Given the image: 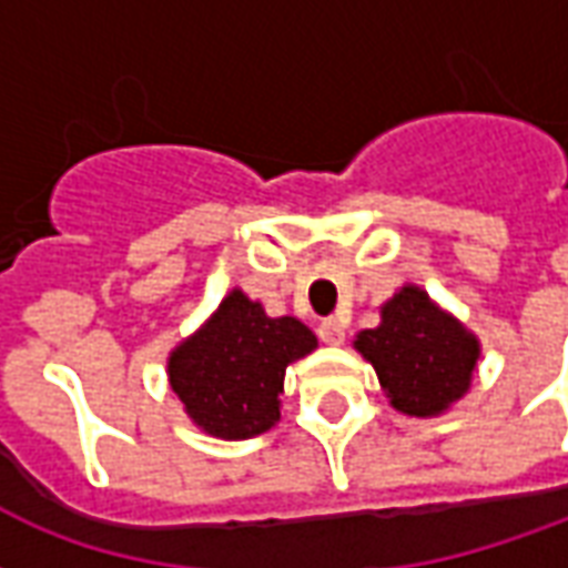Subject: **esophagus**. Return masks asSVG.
Returning <instances> with one entry per match:
<instances>
[{
	"instance_id": "1",
	"label": "esophagus",
	"mask_w": 568,
	"mask_h": 568,
	"mask_svg": "<svg viewBox=\"0 0 568 568\" xmlns=\"http://www.w3.org/2000/svg\"><path fill=\"white\" fill-rule=\"evenodd\" d=\"M317 335H321L324 345H342V342H345V324L335 321V317H326V321H321V326H317Z\"/></svg>"
}]
</instances>
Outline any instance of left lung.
<instances>
[{
  "label": "left lung",
  "instance_id": "8db88e82",
  "mask_svg": "<svg viewBox=\"0 0 568 568\" xmlns=\"http://www.w3.org/2000/svg\"><path fill=\"white\" fill-rule=\"evenodd\" d=\"M354 347L375 366L393 408L412 417L448 412L481 357L478 338L415 284L384 302L381 324L363 329Z\"/></svg>",
  "mask_w": 568,
  "mask_h": 568
}]
</instances>
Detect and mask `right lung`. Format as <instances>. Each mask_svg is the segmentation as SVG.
<instances>
[{"label": "right lung", "mask_w": 568, "mask_h": 568, "mask_svg": "<svg viewBox=\"0 0 568 568\" xmlns=\"http://www.w3.org/2000/svg\"><path fill=\"white\" fill-rule=\"evenodd\" d=\"M317 347L296 317H268L233 290L202 329L172 351L169 384L184 412L209 436L239 442L278 424L284 372Z\"/></svg>", "instance_id": "obj_1"}]
</instances>
